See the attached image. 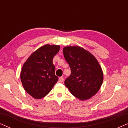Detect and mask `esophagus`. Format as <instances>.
Listing matches in <instances>:
<instances>
[{"label": "esophagus", "instance_id": "1", "mask_svg": "<svg viewBox=\"0 0 128 128\" xmlns=\"http://www.w3.org/2000/svg\"><path fill=\"white\" fill-rule=\"evenodd\" d=\"M58 82H60V83H62V82H64V78H63L62 77H59V78H58Z\"/></svg>", "mask_w": 128, "mask_h": 128}]
</instances>
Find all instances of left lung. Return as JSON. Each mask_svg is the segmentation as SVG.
I'll list each match as a JSON object with an SVG mask.
<instances>
[{
  "label": "left lung",
  "mask_w": 128,
  "mask_h": 128,
  "mask_svg": "<svg viewBox=\"0 0 128 128\" xmlns=\"http://www.w3.org/2000/svg\"><path fill=\"white\" fill-rule=\"evenodd\" d=\"M63 54L72 72L64 84L76 98L89 99L103 83V71L98 61L89 51L79 46H65Z\"/></svg>",
  "instance_id": "obj_1"
}]
</instances>
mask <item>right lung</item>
Listing matches in <instances>:
<instances>
[{
  "label": "right lung",
  "mask_w": 128,
  "mask_h": 128,
  "mask_svg": "<svg viewBox=\"0 0 128 128\" xmlns=\"http://www.w3.org/2000/svg\"><path fill=\"white\" fill-rule=\"evenodd\" d=\"M60 48L56 45H43L32 52L22 66L21 82L32 98L40 99L46 96L58 80L52 60Z\"/></svg>",
  "instance_id": "obj_1"
}]
</instances>
